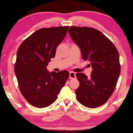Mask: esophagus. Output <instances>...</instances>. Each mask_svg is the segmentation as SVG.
<instances>
[{"label":"esophagus","instance_id":"34e87169","mask_svg":"<svg viewBox=\"0 0 133 133\" xmlns=\"http://www.w3.org/2000/svg\"><path fill=\"white\" fill-rule=\"evenodd\" d=\"M69 77L71 79H74L76 78V73L73 71H70L69 73Z\"/></svg>","mask_w":133,"mask_h":133}]
</instances>
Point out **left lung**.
Returning <instances> with one entry per match:
<instances>
[{
	"label": "left lung",
	"instance_id": "1",
	"mask_svg": "<svg viewBox=\"0 0 133 133\" xmlns=\"http://www.w3.org/2000/svg\"><path fill=\"white\" fill-rule=\"evenodd\" d=\"M69 33L80 48L82 58L93 68L90 77L76 73L80 82L75 93L80 104L88 108L100 106L113 93L120 74L119 53L101 31L88 27L70 26Z\"/></svg>",
	"mask_w": 133,
	"mask_h": 133
}]
</instances>
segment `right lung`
Wrapping results in <instances>:
<instances>
[{"label": "right lung", "instance_id": "1", "mask_svg": "<svg viewBox=\"0 0 133 133\" xmlns=\"http://www.w3.org/2000/svg\"><path fill=\"white\" fill-rule=\"evenodd\" d=\"M68 29L61 26L39 29L18 49L15 73L22 94L34 107H46L55 102L69 77L66 70L49 72L46 68Z\"/></svg>", "mask_w": 133, "mask_h": 133}]
</instances>
